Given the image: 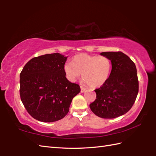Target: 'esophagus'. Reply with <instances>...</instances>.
<instances>
[{
	"label": "esophagus",
	"instance_id": "esophagus-1",
	"mask_svg": "<svg viewBox=\"0 0 156 156\" xmlns=\"http://www.w3.org/2000/svg\"><path fill=\"white\" fill-rule=\"evenodd\" d=\"M80 89H81V92H85V90H87V89H86L84 87H82V86H81V87H80Z\"/></svg>",
	"mask_w": 156,
	"mask_h": 156
}]
</instances>
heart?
I'll list each match as a JSON object with an SVG mask.
<instances>
[{
    "label": "heart",
    "mask_w": 156,
    "mask_h": 156,
    "mask_svg": "<svg viewBox=\"0 0 156 156\" xmlns=\"http://www.w3.org/2000/svg\"><path fill=\"white\" fill-rule=\"evenodd\" d=\"M111 66V60L106 56L80 54L72 58V64H65L64 69L69 80L74 81L82 73V80L95 88L102 87L107 81Z\"/></svg>",
    "instance_id": "obj_1"
}]
</instances>
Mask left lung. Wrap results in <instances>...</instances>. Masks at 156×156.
I'll return each instance as SVG.
<instances>
[{"label": "left lung", "mask_w": 156, "mask_h": 156, "mask_svg": "<svg viewBox=\"0 0 156 156\" xmlns=\"http://www.w3.org/2000/svg\"><path fill=\"white\" fill-rule=\"evenodd\" d=\"M111 61L112 69L107 81L95 89L97 98L90 104L99 117L114 119L125 114L136 100L139 81L135 63L121 51L102 52Z\"/></svg>", "instance_id": "left-lung-1"}]
</instances>
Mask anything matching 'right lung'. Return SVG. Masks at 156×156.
I'll return each instance as SVG.
<instances>
[{
    "instance_id": "add662e5",
    "label": "right lung",
    "mask_w": 156,
    "mask_h": 156,
    "mask_svg": "<svg viewBox=\"0 0 156 156\" xmlns=\"http://www.w3.org/2000/svg\"><path fill=\"white\" fill-rule=\"evenodd\" d=\"M67 57L59 53L30 59L20 74V97L28 113L41 122H54L69 112L73 98L80 92L78 84L66 77Z\"/></svg>"
}]
</instances>
